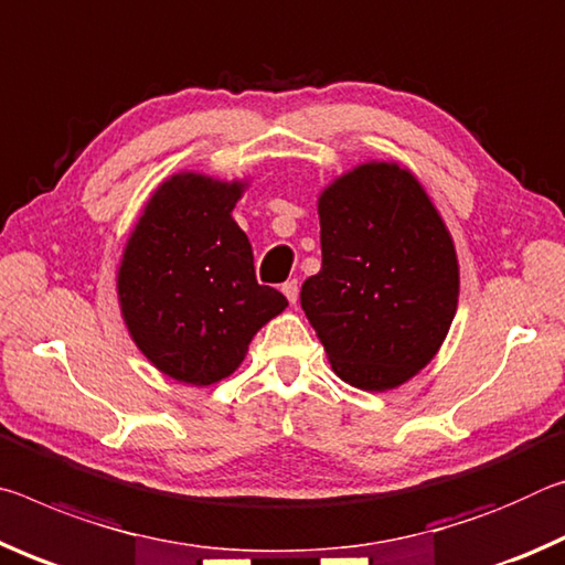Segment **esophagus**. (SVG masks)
I'll list each match as a JSON object with an SVG mask.
<instances>
[{"instance_id":"1","label":"esophagus","mask_w":565,"mask_h":565,"mask_svg":"<svg viewBox=\"0 0 565 565\" xmlns=\"http://www.w3.org/2000/svg\"><path fill=\"white\" fill-rule=\"evenodd\" d=\"M282 292H285V298H288L292 305L298 302V298H300V285H298V280H288L282 285Z\"/></svg>"}]
</instances>
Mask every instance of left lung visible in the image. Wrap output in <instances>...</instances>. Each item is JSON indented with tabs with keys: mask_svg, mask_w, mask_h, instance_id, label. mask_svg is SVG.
<instances>
[{
	"mask_svg": "<svg viewBox=\"0 0 565 565\" xmlns=\"http://www.w3.org/2000/svg\"><path fill=\"white\" fill-rule=\"evenodd\" d=\"M322 267L300 290L340 381L370 393L408 383L430 363L458 310L450 230L415 174L367 160L318 198Z\"/></svg>",
	"mask_w": 565,
	"mask_h": 565,
	"instance_id": "obj_1",
	"label": "left lung"
}]
</instances>
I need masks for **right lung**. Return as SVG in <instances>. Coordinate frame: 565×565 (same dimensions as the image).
Masks as SVG:
<instances>
[{
  "label": "right lung",
  "mask_w": 565,
  "mask_h": 565,
  "mask_svg": "<svg viewBox=\"0 0 565 565\" xmlns=\"http://www.w3.org/2000/svg\"><path fill=\"white\" fill-rule=\"evenodd\" d=\"M247 180L182 170L157 184L117 265V300L137 350L172 381L215 385L243 365L257 330L288 308L257 285L233 217Z\"/></svg>",
  "instance_id": "1"
}]
</instances>
